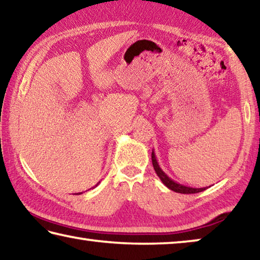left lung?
<instances>
[{
  "mask_svg": "<svg viewBox=\"0 0 260 260\" xmlns=\"http://www.w3.org/2000/svg\"><path fill=\"white\" fill-rule=\"evenodd\" d=\"M151 159H152V165H153V169H155L156 173L158 177H159V179L161 180V182L165 184V186L171 189V190H173L175 192H180V193H196V192H201L205 190L206 188H192V187H187V186H183V184L181 183H178L175 182L174 180L171 179L169 175H167L164 171H162L160 169L159 164H158V161L156 159V155L155 152H151Z\"/></svg>",
  "mask_w": 260,
  "mask_h": 260,
  "instance_id": "left-lung-1",
  "label": "left lung"
}]
</instances>
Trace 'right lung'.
<instances>
[{
  "instance_id": "add662e5",
  "label": "right lung",
  "mask_w": 260,
  "mask_h": 260,
  "mask_svg": "<svg viewBox=\"0 0 260 260\" xmlns=\"http://www.w3.org/2000/svg\"><path fill=\"white\" fill-rule=\"evenodd\" d=\"M99 184V183H98ZM98 184H96V186H98ZM79 193H81V192H79Z\"/></svg>"
}]
</instances>
